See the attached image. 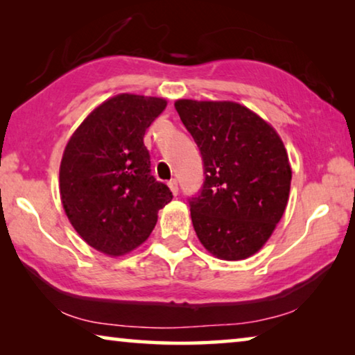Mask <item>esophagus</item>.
<instances>
[{
  "label": "esophagus",
  "instance_id": "1",
  "mask_svg": "<svg viewBox=\"0 0 355 355\" xmlns=\"http://www.w3.org/2000/svg\"><path fill=\"white\" fill-rule=\"evenodd\" d=\"M167 184H169V188H171V191L173 192V194H178V182H177V180L175 178H172V180H169V183H167Z\"/></svg>",
  "mask_w": 355,
  "mask_h": 355
}]
</instances>
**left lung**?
Masks as SVG:
<instances>
[{
	"instance_id": "left-lung-1",
	"label": "left lung",
	"mask_w": 355,
	"mask_h": 355,
	"mask_svg": "<svg viewBox=\"0 0 355 355\" xmlns=\"http://www.w3.org/2000/svg\"><path fill=\"white\" fill-rule=\"evenodd\" d=\"M175 110L202 155L205 178L188 199L197 236L222 260L254 255L286 208L291 167L284 142L233 101L178 100Z\"/></svg>"
}]
</instances>
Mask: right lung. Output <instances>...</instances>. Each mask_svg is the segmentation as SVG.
I'll return each mask as SVG.
<instances>
[{
	"instance_id": "obj_1",
	"label": "right lung",
	"mask_w": 355,
	"mask_h": 355,
	"mask_svg": "<svg viewBox=\"0 0 355 355\" xmlns=\"http://www.w3.org/2000/svg\"><path fill=\"white\" fill-rule=\"evenodd\" d=\"M166 100L120 94L78 127L59 171L62 205L75 230L94 249L119 257L141 245L172 200L152 175L144 135Z\"/></svg>"
}]
</instances>
